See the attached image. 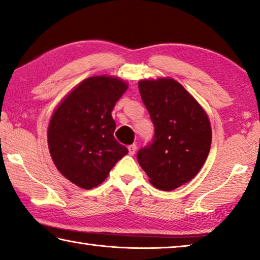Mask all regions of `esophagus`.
<instances>
[{
	"label": "esophagus",
	"mask_w": 260,
	"mask_h": 260,
	"mask_svg": "<svg viewBox=\"0 0 260 260\" xmlns=\"http://www.w3.org/2000/svg\"><path fill=\"white\" fill-rule=\"evenodd\" d=\"M137 149H138V147H137V145H131L129 147H128V152H129V155H134L135 154V151H137Z\"/></svg>",
	"instance_id": "esophagus-1"
}]
</instances>
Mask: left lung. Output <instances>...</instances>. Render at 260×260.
Masks as SVG:
<instances>
[{
    "mask_svg": "<svg viewBox=\"0 0 260 260\" xmlns=\"http://www.w3.org/2000/svg\"><path fill=\"white\" fill-rule=\"evenodd\" d=\"M139 90L155 126L151 143L138 160L156 188L171 191L194 178L212 143L208 115L174 78L142 80Z\"/></svg>",
    "mask_w": 260,
    "mask_h": 260,
    "instance_id": "8db88e82",
    "label": "left lung"
}]
</instances>
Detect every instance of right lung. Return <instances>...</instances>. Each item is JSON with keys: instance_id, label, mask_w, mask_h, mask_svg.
Returning a JSON list of instances; mask_svg holds the SVG:
<instances>
[{"instance_id": "add662e5", "label": "right lung", "mask_w": 260, "mask_h": 260, "mask_svg": "<svg viewBox=\"0 0 260 260\" xmlns=\"http://www.w3.org/2000/svg\"><path fill=\"white\" fill-rule=\"evenodd\" d=\"M128 88L114 76H92L76 85L49 120L48 149L57 170L78 187L90 189L108 178L128 150L114 139L111 112Z\"/></svg>"}]
</instances>
